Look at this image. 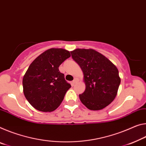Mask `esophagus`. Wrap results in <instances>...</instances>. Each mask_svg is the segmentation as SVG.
Segmentation results:
<instances>
[{"label":"esophagus","instance_id":"esophagus-1","mask_svg":"<svg viewBox=\"0 0 146 146\" xmlns=\"http://www.w3.org/2000/svg\"><path fill=\"white\" fill-rule=\"evenodd\" d=\"M76 82H77V79H76V78H75V79H74L72 82H71V85L74 86Z\"/></svg>","mask_w":146,"mask_h":146}]
</instances>
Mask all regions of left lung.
<instances>
[{
  "instance_id": "obj_1",
  "label": "left lung",
  "mask_w": 146,
  "mask_h": 146,
  "mask_svg": "<svg viewBox=\"0 0 146 146\" xmlns=\"http://www.w3.org/2000/svg\"><path fill=\"white\" fill-rule=\"evenodd\" d=\"M71 54L84 74L86 89L79 95L82 103L92 110H101L110 105L116 96L121 82L115 65L91 48H77Z\"/></svg>"
}]
</instances>
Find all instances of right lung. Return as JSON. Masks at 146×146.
I'll return each mask as SVG.
<instances>
[{"label": "right lung", "instance_id": "obj_1", "mask_svg": "<svg viewBox=\"0 0 146 146\" xmlns=\"http://www.w3.org/2000/svg\"><path fill=\"white\" fill-rule=\"evenodd\" d=\"M70 56L68 50L52 48L43 52L30 65L23 78V93L36 110L52 112L62 102L71 85L58 68Z\"/></svg>", "mask_w": 146, "mask_h": 146}]
</instances>
